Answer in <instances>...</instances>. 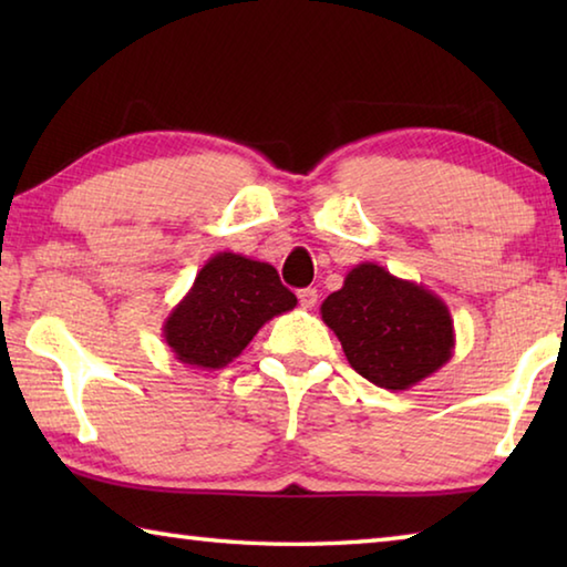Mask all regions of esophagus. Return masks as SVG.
Here are the masks:
<instances>
[{
	"label": "esophagus",
	"instance_id": "esophagus-1",
	"mask_svg": "<svg viewBox=\"0 0 567 567\" xmlns=\"http://www.w3.org/2000/svg\"><path fill=\"white\" fill-rule=\"evenodd\" d=\"M297 300H300L305 310H312V307L318 305V290H315V287H305V290L297 292Z\"/></svg>",
	"mask_w": 567,
	"mask_h": 567
}]
</instances>
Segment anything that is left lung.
<instances>
[{
	"label": "left lung",
	"mask_w": 567,
	"mask_h": 567,
	"mask_svg": "<svg viewBox=\"0 0 567 567\" xmlns=\"http://www.w3.org/2000/svg\"><path fill=\"white\" fill-rule=\"evenodd\" d=\"M320 315L338 334L352 370L378 388L410 390L453 358L455 328L447 305L375 262L354 265Z\"/></svg>",
	"instance_id": "8db88e82"
}]
</instances>
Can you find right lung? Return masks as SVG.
I'll list each match as a JSON object with an SVG mask.
<instances>
[{"label": "right lung", "mask_w": 567, "mask_h": 567, "mask_svg": "<svg viewBox=\"0 0 567 567\" xmlns=\"http://www.w3.org/2000/svg\"><path fill=\"white\" fill-rule=\"evenodd\" d=\"M295 305L297 297L280 282L272 265L217 252L167 315L162 338L187 368L223 370L265 322Z\"/></svg>", "instance_id": "obj_1"}]
</instances>
